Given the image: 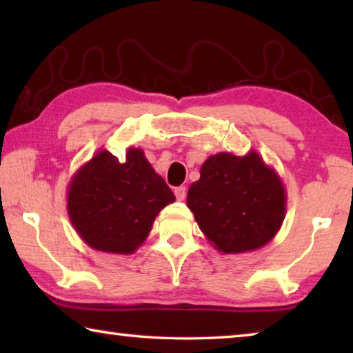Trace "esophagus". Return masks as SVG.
I'll return each instance as SVG.
<instances>
[{"label":"esophagus","mask_w":353,"mask_h":353,"mask_svg":"<svg viewBox=\"0 0 353 353\" xmlns=\"http://www.w3.org/2000/svg\"><path fill=\"white\" fill-rule=\"evenodd\" d=\"M174 194H176L177 201H183L185 196H187V188H185V187H177L174 190Z\"/></svg>","instance_id":"34e87169"}]
</instances>
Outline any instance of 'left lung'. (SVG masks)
Wrapping results in <instances>:
<instances>
[{
  "label": "left lung",
  "instance_id": "8db88e82",
  "mask_svg": "<svg viewBox=\"0 0 353 353\" xmlns=\"http://www.w3.org/2000/svg\"><path fill=\"white\" fill-rule=\"evenodd\" d=\"M187 205L219 252L243 254L270 243L282 227L286 193L277 171L256 151L219 152L201 166Z\"/></svg>",
  "mask_w": 353,
  "mask_h": 353
}]
</instances>
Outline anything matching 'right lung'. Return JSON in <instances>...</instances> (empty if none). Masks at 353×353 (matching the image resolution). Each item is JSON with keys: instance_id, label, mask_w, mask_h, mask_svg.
Here are the masks:
<instances>
[{"instance_id": "1", "label": "right lung", "mask_w": 353, "mask_h": 353, "mask_svg": "<svg viewBox=\"0 0 353 353\" xmlns=\"http://www.w3.org/2000/svg\"><path fill=\"white\" fill-rule=\"evenodd\" d=\"M176 201L140 148H128L126 160L101 149L71 177L68 218L92 249L134 254L146 241L154 219Z\"/></svg>"}]
</instances>
